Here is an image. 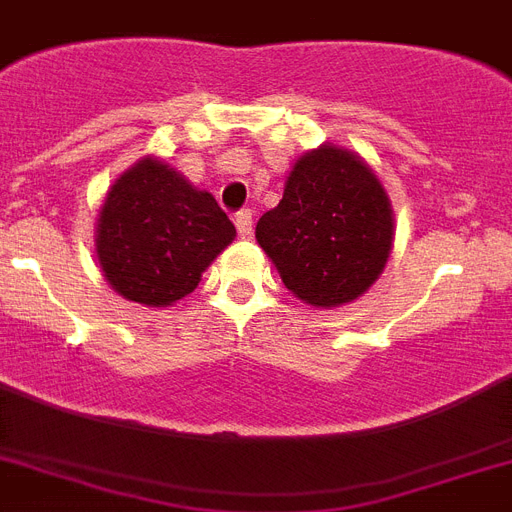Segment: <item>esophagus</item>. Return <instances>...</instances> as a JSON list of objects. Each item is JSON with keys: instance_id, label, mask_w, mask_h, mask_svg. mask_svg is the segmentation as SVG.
Listing matches in <instances>:
<instances>
[{"instance_id": "1", "label": "esophagus", "mask_w": 512, "mask_h": 512, "mask_svg": "<svg viewBox=\"0 0 512 512\" xmlns=\"http://www.w3.org/2000/svg\"><path fill=\"white\" fill-rule=\"evenodd\" d=\"M234 226H236V234L242 236V239H249V236H252V213H249V210L236 213Z\"/></svg>"}]
</instances>
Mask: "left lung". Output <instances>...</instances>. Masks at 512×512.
Wrapping results in <instances>:
<instances>
[{
  "mask_svg": "<svg viewBox=\"0 0 512 512\" xmlns=\"http://www.w3.org/2000/svg\"><path fill=\"white\" fill-rule=\"evenodd\" d=\"M255 236L294 297L339 307L381 276L394 242L392 202L355 152L323 144L294 162L284 199L257 220Z\"/></svg>",
  "mask_w": 512,
  "mask_h": 512,
  "instance_id": "8db88e82",
  "label": "left lung"
}]
</instances>
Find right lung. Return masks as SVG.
I'll list each match as a JSON object with an SVG mask.
<instances>
[{
	"label": "right lung",
	"instance_id": "add662e5",
	"mask_svg": "<svg viewBox=\"0 0 512 512\" xmlns=\"http://www.w3.org/2000/svg\"><path fill=\"white\" fill-rule=\"evenodd\" d=\"M234 236V223L210 191L194 189L157 157H144L107 191L97 257L120 297L168 307L197 289Z\"/></svg>",
	"mask_w": 512,
	"mask_h": 512
}]
</instances>
